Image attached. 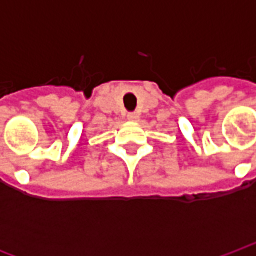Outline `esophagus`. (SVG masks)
<instances>
[{
    "label": "esophagus",
    "mask_w": 256,
    "mask_h": 256,
    "mask_svg": "<svg viewBox=\"0 0 256 256\" xmlns=\"http://www.w3.org/2000/svg\"><path fill=\"white\" fill-rule=\"evenodd\" d=\"M128 119L130 122H138L140 119V115L138 114H136V112H130L128 115Z\"/></svg>",
    "instance_id": "obj_1"
}]
</instances>
